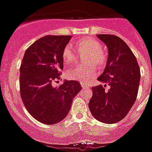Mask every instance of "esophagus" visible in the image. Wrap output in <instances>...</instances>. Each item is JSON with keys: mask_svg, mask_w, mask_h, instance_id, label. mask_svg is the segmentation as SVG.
<instances>
[{"mask_svg": "<svg viewBox=\"0 0 152 152\" xmlns=\"http://www.w3.org/2000/svg\"><path fill=\"white\" fill-rule=\"evenodd\" d=\"M81 87H82L83 88H88V85H87V84H85V83H81Z\"/></svg>", "mask_w": 152, "mask_h": 152, "instance_id": "34e87169", "label": "esophagus"}]
</instances>
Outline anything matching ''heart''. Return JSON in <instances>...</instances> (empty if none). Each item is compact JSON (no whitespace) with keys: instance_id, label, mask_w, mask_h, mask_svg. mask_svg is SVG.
Listing matches in <instances>:
<instances>
[{"instance_id":"b5f03b06","label":"heart","mask_w":152,"mask_h":152,"mask_svg":"<svg viewBox=\"0 0 152 152\" xmlns=\"http://www.w3.org/2000/svg\"><path fill=\"white\" fill-rule=\"evenodd\" d=\"M76 51L80 53H84L83 61L85 64L76 66L67 72V78L69 80H76L81 83H88L97 74V65L102 68L107 61L106 53L101 50L99 42L94 39L87 37L79 39L75 42ZM62 59L65 64H72L77 59V55L70 45H67L62 52Z\"/></svg>"}]
</instances>
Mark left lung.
<instances>
[{
	"label": "left lung",
	"instance_id": "1",
	"mask_svg": "<svg viewBox=\"0 0 152 152\" xmlns=\"http://www.w3.org/2000/svg\"><path fill=\"white\" fill-rule=\"evenodd\" d=\"M97 36L107 46L108 58L104 72L98 78L103 84L91 88L88 106L96 120L114 124L127 115L137 99L140 70L135 55L121 38L112 34Z\"/></svg>",
	"mask_w": 152,
	"mask_h": 152
}]
</instances>
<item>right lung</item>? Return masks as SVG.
I'll return each mask as SVG.
<instances>
[{
    "mask_svg": "<svg viewBox=\"0 0 152 152\" xmlns=\"http://www.w3.org/2000/svg\"><path fill=\"white\" fill-rule=\"evenodd\" d=\"M72 36L46 35L27 49L20 68V95L31 115L46 125L61 121L82 87L76 80H64L58 87L63 70L62 52Z\"/></svg>",
    "mask_w": 152,
    "mask_h": 152,
    "instance_id": "right-lung-1",
    "label": "right lung"
}]
</instances>
